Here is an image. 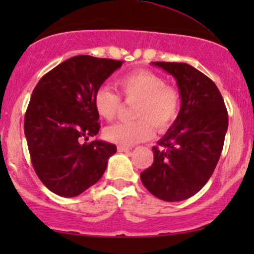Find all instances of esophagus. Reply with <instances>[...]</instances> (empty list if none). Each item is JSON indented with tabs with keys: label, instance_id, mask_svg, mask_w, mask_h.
Wrapping results in <instances>:
<instances>
[{
	"label": "esophagus",
	"instance_id": "esophagus-1",
	"mask_svg": "<svg viewBox=\"0 0 254 254\" xmlns=\"http://www.w3.org/2000/svg\"><path fill=\"white\" fill-rule=\"evenodd\" d=\"M118 151H121V153H127V151H130L131 148L130 147H125V145H118Z\"/></svg>",
	"mask_w": 254,
	"mask_h": 254
}]
</instances>
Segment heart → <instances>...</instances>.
I'll use <instances>...</instances> for the list:
<instances>
[{
    "label": "heart",
    "mask_w": 254,
    "mask_h": 254,
    "mask_svg": "<svg viewBox=\"0 0 254 254\" xmlns=\"http://www.w3.org/2000/svg\"><path fill=\"white\" fill-rule=\"evenodd\" d=\"M122 95L127 101H137L133 122H122L106 127L104 135L112 143L130 145L149 141L154 127L159 132L168 130L179 117L182 94L177 87L166 84L164 77L145 69H138L118 80ZM93 104L97 113L113 121L122 109V99L110 87L100 86L94 92Z\"/></svg>",
    "instance_id": "1"
}]
</instances>
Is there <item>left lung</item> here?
<instances>
[{
	"label": "left lung",
	"instance_id": "1",
	"mask_svg": "<svg viewBox=\"0 0 254 254\" xmlns=\"http://www.w3.org/2000/svg\"><path fill=\"white\" fill-rule=\"evenodd\" d=\"M153 64L177 80L182 109L159 147H153L154 162L142 172L141 180L155 197L179 202L196 194L214 173L228 129V112L216 84L190 64Z\"/></svg>",
	"mask_w": 254,
	"mask_h": 254
}]
</instances>
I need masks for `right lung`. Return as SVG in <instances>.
I'll return each instance as SVG.
<instances>
[{"label":"right lung","mask_w":254,"mask_h":254,"mask_svg":"<svg viewBox=\"0 0 254 254\" xmlns=\"http://www.w3.org/2000/svg\"><path fill=\"white\" fill-rule=\"evenodd\" d=\"M123 61L75 56L58 64L37 83L24 129L38 178L61 197H75L103 177L115 144L84 142L100 130L93 97Z\"/></svg>","instance_id":"obj_1"}]
</instances>
